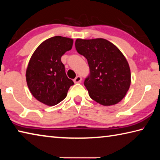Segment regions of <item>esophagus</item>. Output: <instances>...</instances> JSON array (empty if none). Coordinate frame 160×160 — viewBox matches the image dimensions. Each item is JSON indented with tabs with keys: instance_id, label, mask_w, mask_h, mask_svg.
<instances>
[{
	"instance_id": "34e87169",
	"label": "esophagus",
	"mask_w": 160,
	"mask_h": 160,
	"mask_svg": "<svg viewBox=\"0 0 160 160\" xmlns=\"http://www.w3.org/2000/svg\"><path fill=\"white\" fill-rule=\"evenodd\" d=\"M81 80H82V78H81V76H80V75H78V76H76V78L74 79V82L79 83L81 82Z\"/></svg>"
}]
</instances>
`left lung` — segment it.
<instances>
[{
  "instance_id": "left-lung-1",
  "label": "left lung",
  "mask_w": 160,
  "mask_h": 160,
  "mask_svg": "<svg viewBox=\"0 0 160 160\" xmlns=\"http://www.w3.org/2000/svg\"><path fill=\"white\" fill-rule=\"evenodd\" d=\"M75 48L88 60L90 73L84 85L91 98L104 106L121 101L131 85V70L120 50L102 38L78 39Z\"/></svg>"
}]
</instances>
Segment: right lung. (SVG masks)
Returning a JSON list of instances; mask_svg holds the SVG:
<instances>
[{
    "mask_svg": "<svg viewBox=\"0 0 160 160\" xmlns=\"http://www.w3.org/2000/svg\"><path fill=\"white\" fill-rule=\"evenodd\" d=\"M73 40L61 36L42 42L32 56L26 71L31 93L38 101L54 106L66 98L74 82L67 77L61 56L70 50Z\"/></svg>",
    "mask_w": 160,
    "mask_h": 160,
    "instance_id": "obj_1",
    "label": "right lung"
}]
</instances>
